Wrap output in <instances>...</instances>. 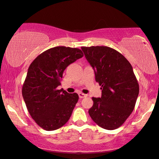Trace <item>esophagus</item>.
Segmentation results:
<instances>
[{
  "label": "esophagus",
  "instance_id": "esophagus-1",
  "mask_svg": "<svg viewBox=\"0 0 159 159\" xmlns=\"http://www.w3.org/2000/svg\"><path fill=\"white\" fill-rule=\"evenodd\" d=\"M78 96H79V98H81V99H82V98H84V97H86V96H87V95L86 94H84V93H78Z\"/></svg>",
  "mask_w": 159,
  "mask_h": 159
}]
</instances>
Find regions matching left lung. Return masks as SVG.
Here are the masks:
<instances>
[{
    "label": "left lung",
    "instance_id": "left-lung-1",
    "mask_svg": "<svg viewBox=\"0 0 159 159\" xmlns=\"http://www.w3.org/2000/svg\"><path fill=\"white\" fill-rule=\"evenodd\" d=\"M81 49L95 70V80L102 89L100 98L92 97L89 116L102 128L118 129L132 113L139 94L132 65L120 52L108 46H82Z\"/></svg>",
    "mask_w": 159,
    "mask_h": 159
}]
</instances>
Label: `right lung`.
I'll use <instances>...</instances> for the list:
<instances>
[{
    "label": "right lung",
    "mask_w": 159,
    "mask_h": 159,
    "mask_svg": "<svg viewBox=\"0 0 159 159\" xmlns=\"http://www.w3.org/2000/svg\"><path fill=\"white\" fill-rule=\"evenodd\" d=\"M83 56L78 48L56 46L39 54L30 65L22 97L32 118L43 129H60L70 118L78 95L57 86L66 67Z\"/></svg>",
    "instance_id": "right-lung-1"
}]
</instances>
